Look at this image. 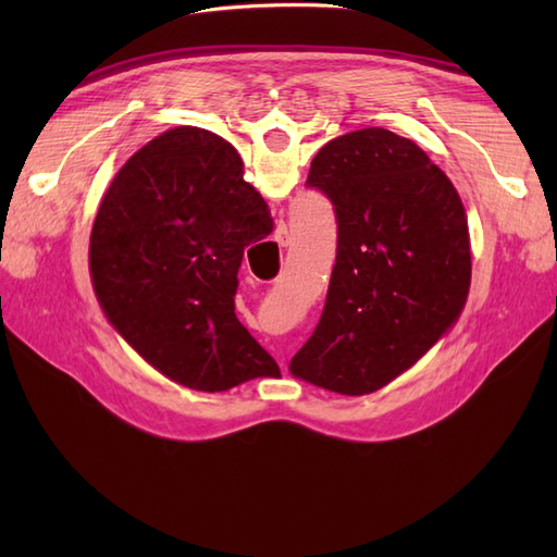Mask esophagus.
<instances>
[{"label": "esophagus", "mask_w": 557, "mask_h": 557, "mask_svg": "<svg viewBox=\"0 0 557 557\" xmlns=\"http://www.w3.org/2000/svg\"><path fill=\"white\" fill-rule=\"evenodd\" d=\"M274 242L281 246V248H288L290 246V234H288V227L285 225H278L276 227V234H274ZM281 367L285 369V364L281 362Z\"/></svg>", "instance_id": "obj_1"}]
</instances>
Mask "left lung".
<instances>
[{
	"label": "left lung",
	"instance_id": "left-lung-1",
	"mask_svg": "<svg viewBox=\"0 0 557 557\" xmlns=\"http://www.w3.org/2000/svg\"><path fill=\"white\" fill-rule=\"evenodd\" d=\"M307 183L334 205L336 262L320 323L288 369L330 393H376L458 323L471 283L467 211L425 150L383 127L325 144Z\"/></svg>",
	"mask_w": 557,
	"mask_h": 557
}]
</instances>
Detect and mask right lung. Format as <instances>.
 Here are the masks:
<instances>
[{
	"mask_svg": "<svg viewBox=\"0 0 557 557\" xmlns=\"http://www.w3.org/2000/svg\"><path fill=\"white\" fill-rule=\"evenodd\" d=\"M262 195L218 134L181 125L117 172L90 234V278L109 325L160 374L223 393L278 364L234 313L248 244L272 232Z\"/></svg>",
	"mask_w": 557,
	"mask_h": 557,
	"instance_id": "right-lung-1",
	"label": "right lung"
}]
</instances>
